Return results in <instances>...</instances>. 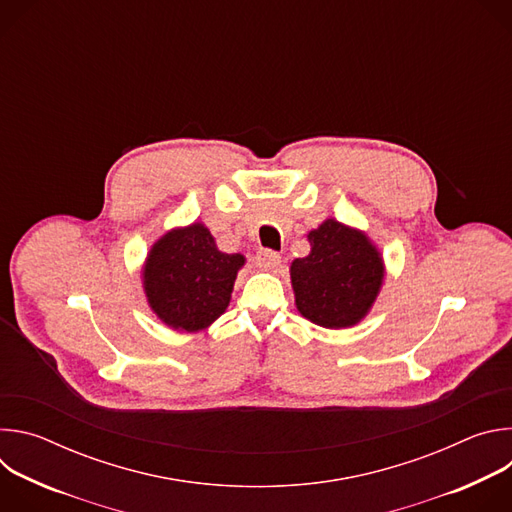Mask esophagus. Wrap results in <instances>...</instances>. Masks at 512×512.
Here are the masks:
<instances>
[{
	"label": "esophagus",
	"mask_w": 512,
	"mask_h": 512,
	"mask_svg": "<svg viewBox=\"0 0 512 512\" xmlns=\"http://www.w3.org/2000/svg\"><path fill=\"white\" fill-rule=\"evenodd\" d=\"M255 263L263 269H275L281 263V255L271 249H259L255 255Z\"/></svg>",
	"instance_id": "1"
}]
</instances>
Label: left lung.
I'll return each mask as SVG.
<instances>
[{"label": "left lung", "mask_w": 512, "mask_h": 512, "mask_svg": "<svg viewBox=\"0 0 512 512\" xmlns=\"http://www.w3.org/2000/svg\"><path fill=\"white\" fill-rule=\"evenodd\" d=\"M312 251L291 263V285L304 318L324 328L356 324L373 306L383 283L377 249L358 231L336 221L308 235Z\"/></svg>", "instance_id": "8db88e82"}]
</instances>
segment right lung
I'll return each instance as SVG.
<instances>
[{
    "instance_id": "1",
    "label": "right lung",
    "mask_w": 512,
    "mask_h": 512,
    "mask_svg": "<svg viewBox=\"0 0 512 512\" xmlns=\"http://www.w3.org/2000/svg\"><path fill=\"white\" fill-rule=\"evenodd\" d=\"M243 255L223 253L204 225L162 237L148 255L143 285L152 310L176 330L196 332L221 316L233 294Z\"/></svg>"
}]
</instances>
